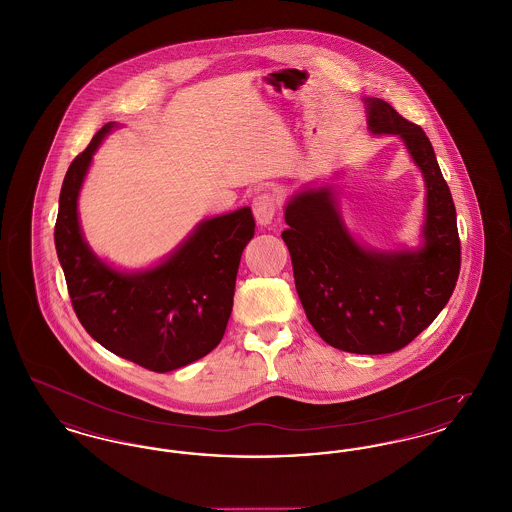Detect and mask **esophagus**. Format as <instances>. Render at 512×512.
<instances>
[{
  "label": "esophagus",
  "instance_id": "1",
  "mask_svg": "<svg viewBox=\"0 0 512 512\" xmlns=\"http://www.w3.org/2000/svg\"><path fill=\"white\" fill-rule=\"evenodd\" d=\"M276 199L272 194H259L253 199V213L259 224H270L276 217Z\"/></svg>",
  "mask_w": 512,
  "mask_h": 512
}]
</instances>
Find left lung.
Segmentation results:
<instances>
[{"label":"left lung","instance_id":"left-lung-1","mask_svg":"<svg viewBox=\"0 0 512 512\" xmlns=\"http://www.w3.org/2000/svg\"><path fill=\"white\" fill-rule=\"evenodd\" d=\"M374 134H399L426 180L424 245L372 253L343 226L330 188L295 195L282 240L305 315L328 345L382 355L409 345L447 305L461 272L455 203L426 132L384 99L368 98Z\"/></svg>","mask_w":512,"mask_h":512}]
</instances>
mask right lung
<instances>
[{
    "label": "right lung",
    "mask_w": 512,
    "mask_h": 512,
    "mask_svg": "<svg viewBox=\"0 0 512 512\" xmlns=\"http://www.w3.org/2000/svg\"><path fill=\"white\" fill-rule=\"evenodd\" d=\"M113 126L107 122L65 174L55 249L86 332L122 359L171 372L205 357L222 340L255 219L244 207L205 220L165 263L140 274L107 267L82 240L76 199L96 147Z\"/></svg>",
    "instance_id": "1"
}]
</instances>
